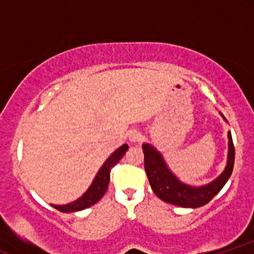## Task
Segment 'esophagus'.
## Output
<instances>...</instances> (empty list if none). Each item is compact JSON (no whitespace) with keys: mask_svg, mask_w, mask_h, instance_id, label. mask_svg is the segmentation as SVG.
<instances>
[{"mask_svg":"<svg viewBox=\"0 0 254 254\" xmlns=\"http://www.w3.org/2000/svg\"><path fill=\"white\" fill-rule=\"evenodd\" d=\"M127 137H129V141L131 143H137L142 139V133L138 130H130L127 132Z\"/></svg>","mask_w":254,"mask_h":254,"instance_id":"1","label":"esophagus"}]
</instances>
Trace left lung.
<instances>
[{"label": "left lung", "mask_w": 254, "mask_h": 254, "mask_svg": "<svg viewBox=\"0 0 254 254\" xmlns=\"http://www.w3.org/2000/svg\"><path fill=\"white\" fill-rule=\"evenodd\" d=\"M221 116L223 117L222 113ZM223 119L226 121L224 117ZM142 148L144 153V170L151 190L164 202L183 208H199L208 204L222 190L234 167L235 150L230 131H228V160L226 168L216 179L203 186H191L182 183L168 168L160 151L148 143H143Z\"/></svg>", "instance_id": "obj_1"}]
</instances>
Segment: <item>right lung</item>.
Masks as SVG:
<instances>
[{"label": "right lung", "mask_w": 254, "mask_h": 254, "mask_svg": "<svg viewBox=\"0 0 254 254\" xmlns=\"http://www.w3.org/2000/svg\"><path fill=\"white\" fill-rule=\"evenodd\" d=\"M127 149H129V145L123 144L122 147H119L117 150L113 151V153L111 154L109 159L105 161V164L101 166V168L99 170L94 180H93L92 185L88 188V190L84 192L78 199L74 200V202L69 204H64V205H55V204H52V206L61 212H74L83 210V209H87L89 208V206L94 205L95 203L99 202V200L103 198L105 192L107 191L110 183L111 170L118 164L119 160L124 156L125 151Z\"/></svg>", "instance_id": "add662e5"}]
</instances>
